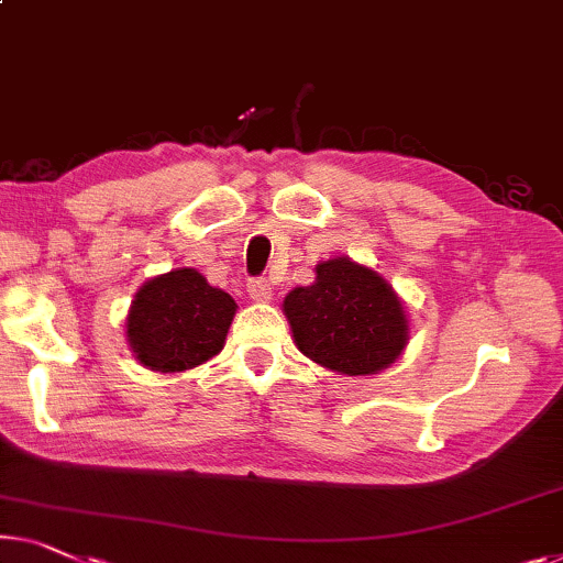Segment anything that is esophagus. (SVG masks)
<instances>
[{
    "label": "esophagus",
    "instance_id": "1",
    "mask_svg": "<svg viewBox=\"0 0 563 563\" xmlns=\"http://www.w3.org/2000/svg\"><path fill=\"white\" fill-rule=\"evenodd\" d=\"M247 296L255 300V303H267L273 298V288L265 278H253L247 283Z\"/></svg>",
    "mask_w": 563,
    "mask_h": 563
}]
</instances>
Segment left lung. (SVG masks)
I'll return each mask as SVG.
<instances>
[{
    "mask_svg": "<svg viewBox=\"0 0 563 563\" xmlns=\"http://www.w3.org/2000/svg\"><path fill=\"white\" fill-rule=\"evenodd\" d=\"M283 313L310 362L349 376L379 374L409 341L405 306L391 285L349 257L316 265V283L290 290Z\"/></svg>",
    "mask_w": 563,
    "mask_h": 563,
    "instance_id": "1",
    "label": "left lung"
}]
</instances>
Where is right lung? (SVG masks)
<instances>
[{"label": "right lung", "instance_id": "obj_1", "mask_svg": "<svg viewBox=\"0 0 563 563\" xmlns=\"http://www.w3.org/2000/svg\"><path fill=\"white\" fill-rule=\"evenodd\" d=\"M230 292L212 288L195 267H176L141 285L125 335L139 364L174 374L217 356L234 318Z\"/></svg>", "mask_w": 563, "mask_h": 563}]
</instances>
